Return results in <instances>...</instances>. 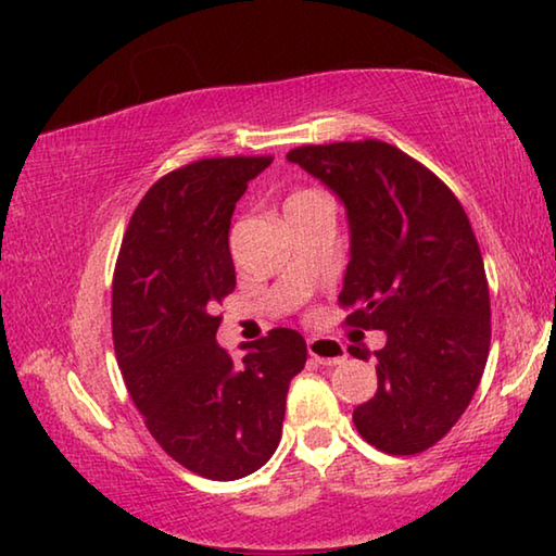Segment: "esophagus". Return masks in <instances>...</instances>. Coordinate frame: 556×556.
Masks as SVG:
<instances>
[{
	"instance_id": "esophagus-1",
	"label": "esophagus",
	"mask_w": 556,
	"mask_h": 556,
	"mask_svg": "<svg viewBox=\"0 0 556 556\" xmlns=\"http://www.w3.org/2000/svg\"><path fill=\"white\" fill-rule=\"evenodd\" d=\"M306 348L318 365H338L345 361V345L336 338H308Z\"/></svg>"
}]
</instances>
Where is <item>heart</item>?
Masks as SVG:
<instances>
[{"instance_id":"1","label":"heart","mask_w":556,"mask_h":556,"mask_svg":"<svg viewBox=\"0 0 556 556\" xmlns=\"http://www.w3.org/2000/svg\"><path fill=\"white\" fill-rule=\"evenodd\" d=\"M312 193H316V191H306V188H301V191H294V193L289 195L287 203H289V201H296V199H304V195H312Z\"/></svg>"}]
</instances>
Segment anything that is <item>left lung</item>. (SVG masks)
I'll use <instances>...</instances> for the list:
<instances>
[{"mask_svg": "<svg viewBox=\"0 0 556 556\" xmlns=\"http://www.w3.org/2000/svg\"><path fill=\"white\" fill-rule=\"evenodd\" d=\"M343 201L351 262L338 304L348 326L384 331L378 392L353 421L392 456L448 434L483 378L491 294L464 205L425 164L380 139L296 147L287 154ZM348 353L368 361L365 345Z\"/></svg>", "mask_w": 556, "mask_h": 556, "instance_id": "1", "label": "left lung"}]
</instances>
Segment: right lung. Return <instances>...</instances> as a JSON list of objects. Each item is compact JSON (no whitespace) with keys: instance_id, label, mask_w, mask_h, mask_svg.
Wrapping results in <instances>:
<instances>
[{"instance_id":"add662e5","label":"right lung","mask_w":556,"mask_h":556,"mask_svg":"<svg viewBox=\"0 0 556 556\" xmlns=\"http://www.w3.org/2000/svg\"><path fill=\"white\" fill-rule=\"evenodd\" d=\"M269 164L215 156L159 178L131 213L112 277V341L129 397L156 444L211 481L267 464L289 382L306 363L291 328L244 345L242 361L215 343V306L235 289V203Z\"/></svg>"}]
</instances>
